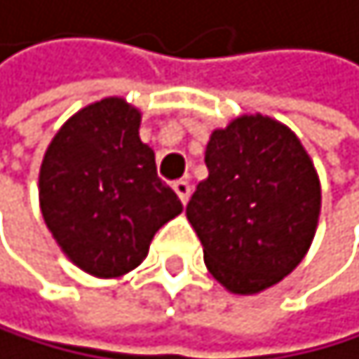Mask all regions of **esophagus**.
I'll list each match as a JSON object with an SVG mask.
<instances>
[{"instance_id":"1","label":"esophagus","mask_w":359,"mask_h":359,"mask_svg":"<svg viewBox=\"0 0 359 359\" xmlns=\"http://www.w3.org/2000/svg\"><path fill=\"white\" fill-rule=\"evenodd\" d=\"M173 191L177 193V197H180V201L182 203H186V201H189L191 199V182L189 180H177L175 184H173Z\"/></svg>"}]
</instances>
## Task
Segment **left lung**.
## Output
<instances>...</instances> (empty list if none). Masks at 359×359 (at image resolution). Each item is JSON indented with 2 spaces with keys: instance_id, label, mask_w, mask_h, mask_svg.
Masks as SVG:
<instances>
[{
  "instance_id": "1",
  "label": "left lung",
  "mask_w": 359,
  "mask_h": 359,
  "mask_svg": "<svg viewBox=\"0 0 359 359\" xmlns=\"http://www.w3.org/2000/svg\"><path fill=\"white\" fill-rule=\"evenodd\" d=\"M208 177L186 217L212 278L237 296L274 287L305 259L320 219V177L298 135L263 114L210 133Z\"/></svg>"
}]
</instances>
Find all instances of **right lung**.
I'll list each match as a JSON object with an SVG mask.
<instances>
[{"label":"right lung","instance_id":"add662e5","mask_svg":"<svg viewBox=\"0 0 359 359\" xmlns=\"http://www.w3.org/2000/svg\"><path fill=\"white\" fill-rule=\"evenodd\" d=\"M142 111L107 96L72 114L39 168V208L79 270L118 278L135 270L156 232L184 208L140 140Z\"/></svg>","mask_w":359,"mask_h":359}]
</instances>
